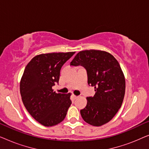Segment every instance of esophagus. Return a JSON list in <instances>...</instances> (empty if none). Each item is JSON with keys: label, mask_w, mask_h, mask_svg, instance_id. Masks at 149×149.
I'll list each match as a JSON object with an SVG mask.
<instances>
[{"label": "esophagus", "mask_w": 149, "mask_h": 149, "mask_svg": "<svg viewBox=\"0 0 149 149\" xmlns=\"http://www.w3.org/2000/svg\"><path fill=\"white\" fill-rule=\"evenodd\" d=\"M72 96H73V97H74V99H77V97H78V96H77V95H72Z\"/></svg>", "instance_id": "1"}]
</instances>
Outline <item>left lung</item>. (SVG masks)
Returning <instances> with one entry per match:
<instances>
[{
	"label": "left lung",
	"mask_w": 149,
	"mask_h": 149,
	"mask_svg": "<svg viewBox=\"0 0 149 149\" xmlns=\"http://www.w3.org/2000/svg\"><path fill=\"white\" fill-rule=\"evenodd\" d=\"M71 66L86 69L87 83L95 93L87 97L81 117L93 126H101L113 119L121 108L125 95V80L121 66L113 55L100 50L81 51L70 62Z\"/></svg>",
	"instance_id": "obj_1"
}]
</instances>
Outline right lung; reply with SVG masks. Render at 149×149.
Segmentation results:
<instances>
[{
	"label": "right lung",
	"mask_w": 149,
	"mask_h": 149,
	"mask_svg": "<svg viewBox=\"0 0 149 149\" xmlns=\"http://www.w3.org/2000/svg\"><path fill=\"white\" fill-rule=\"evenodd\" d=\"M74 53L38 55L24 71L19 85L22 102L30 115L46 127L62 122L72 104L70 93H57L52 87L58 83L61 68Z\"/></svg>",
	"instance_id": "add662e5"
}]
</instances>
